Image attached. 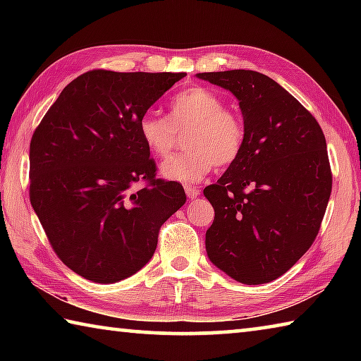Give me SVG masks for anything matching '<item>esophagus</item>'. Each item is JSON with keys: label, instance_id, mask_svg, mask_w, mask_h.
<instances>
[{"label": "esophagus", "instance_id": "obj_1", "mask_svg": "<svg viewBox=\"0 0 361 361\" xmlns=\"http://www.w3.org/2000/svg\"><path fill=\"white\" fill-rule=\"evenodd\" d=\"M185 191H186V195H188L189 199H195V197H199V195H200L199 189L191 186V185H186V186H185Z\"/></svg>", "mask_w": 361, "mask_h": 361}]
</instances>
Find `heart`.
I'll return each instance as SVG.
<instances>
[{
    "instance_id": "heart-1",
    "label": "heart",
    "mask_w": 361,
    "mask_h": 361,
    "mask_svg": "<svg viewBox=\"0 0 361 361\" xmlns=\"http://www.w3.org/2000/svg\"><path fill=\"white\" fill-rule=\"evenodd\" d=\"M188 151L161 164L164 178L199 183L213 166H229L240 156L245 129L237 114L226 109L223 97L195 85L181 90L170 102V116L146 111L138 121V133L152 154L169 156L178 132L188 130Z\"/></svg>"
}]
</instances>
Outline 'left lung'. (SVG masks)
Masks as SVG:
<instances>
[{
    "label": "left lung",
    "instance_id": "8db88e82",
    "mask_svg": "<svg viewBox=\"0 0 361 361\" xmlns=\"http://www.w3.org/2000/svg\"><path fill=\"white\" fill-rule=\"evenodd\" d=\"M239 100L240 156L204 189L215 209L209 259L245 285L267 283L296 264L319 234L331 194L325 135L295 97L252 70L197 73Z\"/></svg>",
    "mask_w": 361,
    "mask_h": 361
}]
</instances>
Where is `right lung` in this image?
Wrapping results in <instances>:
<instances>
[{
    "label": "right lung",
    "mask_w": 361,
    "mask_h": 361,
    "mask_svg": "<svg viewBox=\"0 0 361 361\" xmlns=\"http://www.w3.org/2000/svg\"><path fill=\"white\" fill-rule=\"evenodd\" d=\"M186 73L94 70L71 81L30 143V202L63 264L95 283L133 276L186 202L156 180L138 121ZM145 180L143 188H135Z\"/></svg>",
    "instance_id": "add662e5"
}]
</instances>
